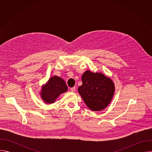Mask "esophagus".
I'll return each mask as SVG.
<instances>
[{
    "label": "esophagus",
    "instance_id": "obj_1",
    "mask_svg": "<svg viewBox=\"0 0 152 152\" xmlns=\"http://www.w3.org/2000/svg\"><path fill=\"white\" fill-rule=\"evenodd\" d=\"M70 90H71V91H72V92H75V91H76V87H75V86H74V87L71 88H70Z\"/></svg>",
    "mask_w": 152,
    "mask_h": 152
}]
</instances>
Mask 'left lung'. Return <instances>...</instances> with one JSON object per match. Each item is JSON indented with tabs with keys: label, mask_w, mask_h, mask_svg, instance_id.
Segmentation results:
<instances>
[{
	"label": "left lung",
	"mask_w": 152,
	"mask_h": 152,
	"mask_svg": "<svg viewBox=\"0 0 152 152\" xmlns=\"http://www.w3.org/2000/svg\"><path fill=\"white\" fill-rule=\"evenodd\" d=\"M78 92L91 110L102 111L110 103L115 92L114 83L110 78L101 73L86 70Z\"/></svg>",
	"instance_id": "1"
}]
</instances>
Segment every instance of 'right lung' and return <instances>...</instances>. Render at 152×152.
I'll return each instance as SVG.
<instances>
[{"label": "right lung", "instance_id": "1", "mask_svg": "<svg viewBox=\"0 0 152 152\" xmlns=\"http://www.w3.org/2000/svg\"><path fill=\"white\" fill-rule=\"evenodd\" d=\"M67 90L68 87L65 81L60 77L55 76L42 85L40 93L41 97L46 103H53L60 94L66 92Z\"/></svg>", "mask_w": 152, "mask_h": 152}]
</instances>
